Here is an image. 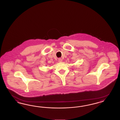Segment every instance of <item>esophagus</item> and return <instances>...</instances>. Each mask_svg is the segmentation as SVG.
Wrapping results in <instances>:
<instances>
[{
  "mask_svg": "<svg viewBox=\"0 0 120 120\" xmlns=\"http://www.w3.org/2000/svg\"><path fill=\"white\" fill-rule=\"evenodd\" d=\"M58 61L59 62H62V59L61 58H58Z\"/></svg>",
  "mask_w": 120,
  "mask_h": 120,
  "instance_id": "1",
  "label": "esophagus"
}]
</instances>
